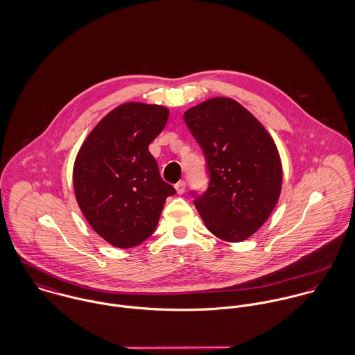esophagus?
<instances>
[{"instance_id":"34e87169","label":"esophagus","mask_w":355,"mask_h":355,"mask_svg":"<svg viewBox=\"0 0 355 355\" xmlns=\"http://www.w3.org/2000/svg\"><path fill=\"white\" fill-rule=\"evenodd\" d=\"M175 190L179 196H182L186 191V182H179L175 184Z\"/></svg>"}]
</instances>
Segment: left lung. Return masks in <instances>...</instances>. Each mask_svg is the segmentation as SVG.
<instances>
[{
	"instance_id": "8db88e82",
	"label": "left lung",
	"mask_w": 355,
	"mask_h": 355,
	"mask_svg": "<svg viewBox=\"0 0 355 355\" xmlns=\"http://www.w3.org/2000/svg\"><path fill=\"white\" fill-rule=\"evenodd\" d=\"M184 120L210 172L209 189L194 201L206 228L224 242L246 241L269 218L282 193L283 168L273 138L228 97L187 109Z\"/></svg>"
}]
</instances>
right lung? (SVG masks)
Returning a JSON list of instances; mask_svg holds the SVG:
<instances>
[{"label": "right lung", "mask_w": 355, "mask_h": 355, "mask_svg": "<svg viewBox=\"0 0 355 355\" xmlns=\"http://www.w3.org/2000/svg\"><path fill=\"white\" fill-rule=\"evenodd\" d=\"M168 117L162 105L121 103L102 117L76 154V202L92 228L114 248H135L150 238L166 197L175 194L149 152Z\"/></svg>", "instance_id": "obj_1"}]
</instances>
